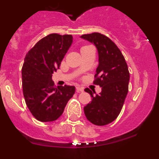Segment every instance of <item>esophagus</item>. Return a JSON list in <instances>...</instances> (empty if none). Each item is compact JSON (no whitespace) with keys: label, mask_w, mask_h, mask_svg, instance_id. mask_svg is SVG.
I'll return each instance as SVG.
<instances>
[{"label":"esophagus","mask_w":159,"mask_h":159,"mask_svg":"<svg viewBox=\"0 0 159 159\" xmlns=\"http://www.w3.org/2000/svg\"><path fill=\"white\" fill-rule=\"evenodd\" d=\"M76 92H84V88H81L80 86H77L76 87Z\"/></svg>","instance_id":"esophagus-1"}]
</instances>
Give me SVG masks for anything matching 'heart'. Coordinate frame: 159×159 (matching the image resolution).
<instances>
[{
	"instance_id": "obj_1",
	"label": "heart",
	"mask_w": 159,
	"mask_h": 159,
	"mask_svg": "<svg viewBox=\"0 0 159 159\" xmlns=\"http://www.w3.org/2000/svg\"><path fill=\"white\" fill-rule=\"evenodd\" d=\"M87 46V45H86ZM86 46H84V47H86ZM84 47H83V48H84Z\"/></svg>"
}]
</instances>
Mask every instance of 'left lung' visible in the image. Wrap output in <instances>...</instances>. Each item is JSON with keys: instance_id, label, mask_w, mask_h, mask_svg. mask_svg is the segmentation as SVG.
<instances>
[{"instance_id": "left-lung-1", "label": "left lung", "mask_w": 159, "mask_h": 159, "mask_svg": "<svg viewBox=\"0 0 159 159\" xmlns=\"http://www.w3.org/2000/svg\"><path fill=\"white\" fill-rule=\"evenodd\" d=\"M82 38L96 46L99 66L93 84L101 87L99 95H93L88 88L92 101L84 107L88 121L97 126H104L119 116L128 92L130 72L123 55L110 38L99 32L84 34Z\"/></svg>"}]
</instances>
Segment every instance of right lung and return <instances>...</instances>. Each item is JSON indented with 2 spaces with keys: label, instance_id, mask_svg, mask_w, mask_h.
<instances>
[{
  "label": "right lung",
  "instance_id": "right-lung-1",
  "mask_svg": "<svg viewBox=\"0 0 159 159\" xmlns=\"http://www.w3.org/2000/svg\"><path fill=\"white\" fill-rule=\"evenodd\" d=\"M71 43V35L52 33L26 54L22 67L23 94L29 111L39 121L57 120L75 93L74 86L57 87L52 80Z\"/></svg>",
  "mask_w": 159,
  "mask_h": 159
}]
</instances>
